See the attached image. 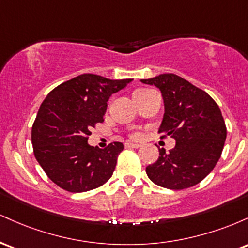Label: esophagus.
<instances>
[{"mask_svg":"<svg viewBox=\"0 0 248 248\" xmlns=\"http://www.w3.org/2000/svg\"><path fill=\"white\" fill-rule=\"evenodd\" d=\"M124 147H126V148H140L141 144L130 143V142H127V143H124Z\"/></svg>","mask_w":248,"mask_h":248,"instance_id":"1","label":"esophagus"}]
</instances>
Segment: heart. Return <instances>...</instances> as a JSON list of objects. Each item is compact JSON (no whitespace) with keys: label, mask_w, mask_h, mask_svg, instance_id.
Returning <instances> with one entry per match:
<instances>
[{"label":"heart","mask_w":248,"mask_h":248,"mask_svg":"<svg viewBox=\"0 0 248 248\" xmlns=\"http://www.w3.org/2000/svg\"><path fill=\"white\" fill-rule=\"evenodd\" d=\"M150 90H147V88H139V90H136L135 92H134V99H139L140 98V96H142V95H144L146 94V93H148L149 92ZM130 138H133V139H140L141 138V133L140 132H133V133H130Z\"/></svg>","instance_id":"obj_1"}]
</instances>
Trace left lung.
I'll return each mask as SVG.
<instances>
[{
  "label": "left lung",
  "mask_w": 248,
  "mask_h": 248,
  "mask_svg": "<svg viewBox=\"0 0 248 248\" xmlns=\"http://www.w3.org/2000/svg\"><path fill=\"white\" fill-rule=\"evenodd\" d=\"M141 81L161 90L166 112L158 133L161 139L176 140L168 153L158 149V160L146 168L148 177L171 190L196 186L212 171L223 152L226 126L220 108L205 91L173 73Z\"/></svg>",
  "instance_id": "8db88e82"
}]
</instances>
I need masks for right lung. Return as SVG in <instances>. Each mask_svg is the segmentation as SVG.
Returning a JSON list of instances; mask_svg holds the SVG:
<instances>
[{
	"mask_svg": "<svg viewBox=\"0 0 248 248\" xmlns=\"http://www.w3.org/2000/svg\"><path fill=\"white\" fill-rule=\"evenodd\" d=\"M130 81L85 73L53 88L42 102L31 129L33 154L59 187L85 192L112 177L124 144L114 142L99 149L87 140L91 129L104 122L109 96Z\"/></svg>",
	"mask_w": 248,
	"mask_h": 248,
	"instance_id": "add662e5",
	"label": "right lung"
}]
</instances>
